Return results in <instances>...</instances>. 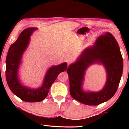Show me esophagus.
<instances>
[{"label": "esophagus", "mask_w": 129, "mask_h": 129, "mask_svg": "<svg viewBox=\"0 0 129 129\" xmlns=\"http://www.w3.org/2000/svg\"><path fill=\"white\" fill-rule=\"evenodd\" d=\"M73 60V57L72 56H68L67 57V61L68 62L72 61Z\"/></svg>", "instance_id": "obj_1"}]
</instances>
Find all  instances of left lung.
Wrapping results in <instances>:
<instances>
[{
	"label": "left lung",
	"mask_w": 129,
	"mask_h": 129,
	"mask_svg": "<svg viewBox=\"0 0 129 129\" xmlns=\"http://www.w3.org/2000/svg\"><path fill=\"white\" fill-rule=\"evenodd\" d=\"M95 62L102 63L106 67L107 83L99 92H84L81 86L84 71ZM123 65V58L116 40L110 33L106 32L97 39L93 46L85 50L77 61L67 69L71 96L87 105H98L110 100L117 90Z\"/></svg>",
	"instance_id": "left-lung-1"
}]
</instances>
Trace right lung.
Listing matches in <instances>:
<instances>
[{
  "label": "right lung",
  "mask_w": 129,
  "mask_h": 129,
  "mask_svg": "<svg viewBox=\"0 0 129 129\" xmlns=\"http://www.w3.org/2000/svg\"><path fill=\"white\" fill-rule=\"evenodd\" d=\"M36 29L28 28L23 30L16 41L10 46L6 62V77L11 90L21 100L29 102H40L44 100L58 75L67 69L66 62L51 67L47 72L43 86L38 89H29L21 85L17 72L21 56L29 44L30 36Z\"/></svg>",
  "instance_id": "obj_1"
}]
</instances>
